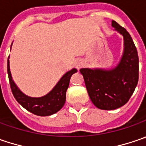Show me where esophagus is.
I'll use <instances>...</instances> for the list:
<instances>
[{"label":"esophagus","mask_w":146,"mask_h":146,"mask_svg":"<svg viewBox=\"0 0 146 146\" xmlns=\"http://www.w3.org/2000/svg\"><path fill=\"white\" fill-rule=\"evenodd\" d=\"M83 65H84V61L82 60H76V62H75V67L78 69L81 68Z\"/></svg>","instance_id":"esophagus-1"}]
</instances>
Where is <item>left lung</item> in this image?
Masks as SVG:
<instances>
[{
    "label": "left lung",
    "mask_w": 146,
    "mask_h": 146,
    "mask_svg": "<svg viewBox=\"0 0 146 146\" xmlns=\"http://www.w3.org/2000/svg\"><path fill=\"white\" fill-rule=\"evenodd\" d=\"M112 26L123 36L124 50L119 64L110 70L80 69L92 103L105 110H115L125 105L135 91L139 78V58L132 38L114 20Z\"/></svg>",
    "instance_id": "left-lung-1"
}]
</instances>
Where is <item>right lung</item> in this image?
<instances>
[{
	"label": "right lung",
	"instance_id": "1",
	"mask_svg": "<svg viewBox=\"0 0 146 146\" xmlns=\"http://www.w3.org/2000/svg\"><path fill=\"white\" fill-rule=\"evenodd\" d=\"M9 58L7 61V72L10 88L16 100L24 109L38 116H49L60 110L66 100V92L69 85L71 76L78 70L76 68H73L67 72L48 94L41 97L34 98L23 94L15 85L10 73Z\"/></svg>",
	"mask_w": 146,
	"mask_h": 146
}]
</instances>
